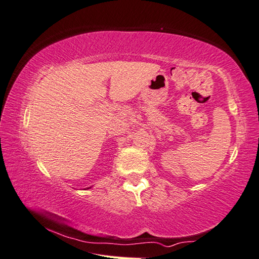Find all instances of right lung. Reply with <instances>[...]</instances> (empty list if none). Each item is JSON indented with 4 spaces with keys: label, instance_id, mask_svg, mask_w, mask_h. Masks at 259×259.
<instances>
[{
    "label": "right lung",
    "instance_id": "obj_1",
    "mask_svg": "<svg viewBox=\"0 0 259 259\" xmlns=\"http://www.w3.org/2000/svg\"><path fill=\"white\" fill-rule=\"evenodd\" d=\"M90 188H91V187H90ZM87 189H89V188H87Z\"/></svg>",
    "mask_w": 259,
    "mask_h": 259
}]
</instances>
